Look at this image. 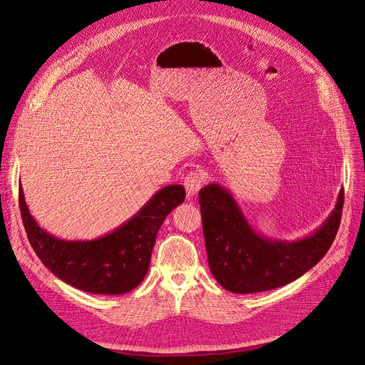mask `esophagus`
<instances>
[{
    "label": "esophagus",
    "instance_id": "1",
    "mask_svg": "<svg viewBox=\"0 0 365 365\" xmlns=\"http://www.w3.org/2000/svg\"><path fill=\"white\" fill-rule=\"evenodd\" d=\"M206 174L200 170H194L191 173L186 174L185 178V187H186V194L187 197H194L198 194V191L203 187L206 183Z\"/></svg>",
    "mask_w": 365,
    "mask_h": 365
}]
</instances>
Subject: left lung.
Masks as SVG:
<instances>
[{
	"mask_svg": "<svg viewBox=\"0 0 365 365\" xmlns=\"http://www.w3.org/2000/svg\"><path fill=\"white\" fill-rule=\"evenodd\" d=\"M344 194L317 230L298 240H278L257 233L225 187H201L198 203L203 220L210 272L220 284L245 294L272 290L298 279L316 266L339 232Z\"/></svg>",
	"mask_w": 365,
	"mask_h": 365,
	"instance_id": "1",
	"label": "left lung"
}]
</instances>
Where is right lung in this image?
Returning <instances> with one entry per match:
<instances>
[{"label":"right lung","mask_w":365,"mask_h":365,"mask_svg":"<svg viewBox=\"0 0 365 365\" xmlns=\"http://www.w3.org/2000/svg\"><path fill=\"white\" fill-rule=\"evenodd\" d=\"M183 200L185 187L168 185L114 232L91 240H64L38 227L19 185L22 221L37 257L67 284L99 294H123L140 284L150 266L162 222Z\"/></svg>","instance_id":"1"}]
</instances>
